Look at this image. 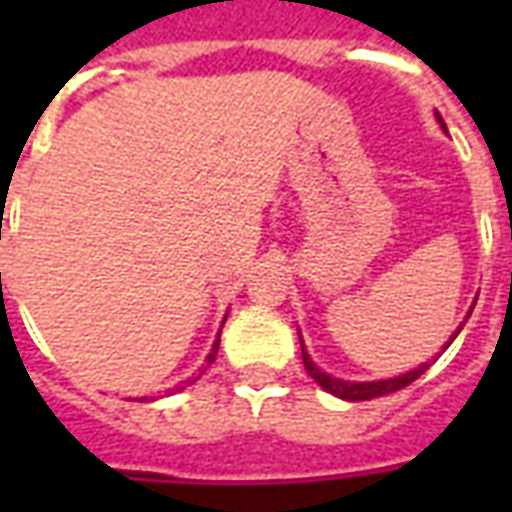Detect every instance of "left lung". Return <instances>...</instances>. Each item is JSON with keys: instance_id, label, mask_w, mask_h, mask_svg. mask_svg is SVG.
Instances as JSON below:
<instances>
[{"instance_id": "8db88e82", "label": "left lung", "mask_w": 512, "mask_h": 512, "mask_svg": "<svg viewBox=\"0 0 512 512\" xmlns=\"http://www.w3.org/2000/svg\"><path fill=\"white\" fill-rule=\"evenodd\" d=\"M439 123L441 128H444V120L439 117ZM474 310V307H472ZM472 310H469V315H472ZM461 332V329H458ZM458 332L452 334L450 337V343L458 337ZM447 343V345H450ZM444 345V348H447ZM301 356H304V370L310 373L318 384L329 392V395L334 397H343V400H373V397H381V395H392V392H397V389H403V386H408L411 381H417L425 370L430 367V362H425V365H419L417 370H411V373H403V376H397V378H386V381H362V384H351V381H340V378H332V376H326L323 373L321 367H315L312 365V359L307 356V351H304V345H301Z\"/></svg>"}]
</instances>
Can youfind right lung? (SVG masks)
Here are the masks:
<instances>
[{"label": "right lung", "mask_w": 512, "mask_h": 512, "mask_svg": "<svg viewBox=\"0 0 512 512\" xmlns=\"http://www.w3.org/2000/svg\"><path fill=\"white\" fill-rule=\"evenodd\" d=\"M216 351H219V340H216V343H213V348H211V354H208V365H211L213 359H216ZM189 381H191V378H189ZM189 381H183V384H180V386H175V389H183V386L189 384Z\"/></svg>", "instance_id": "right-lung-1"}]
</instances>
